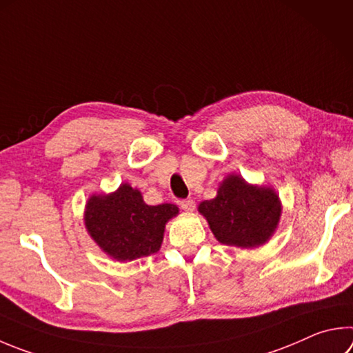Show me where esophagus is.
Masks as SVG:
<instances>
[{"label": "esophagus", "instance_id": "34e87169", "mask_svg": "<svg viewBox=\"0 0 353 353\" xmlns=\"http://www.w3.org/2000/svg\"><path fill=\"white\" fill-rule=\"evenodd\" d=\"M181 208L187 211V213H191L196 208V202L193 199H185V201H181Z\"/></svg>", "mask_w": 353, "mask_h": 353}]
</instances>
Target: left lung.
Returning <instances> with one entry per match:
<instances>
[{
  "label": "left lung",
  "mask_w": 353,
  "mask_h": 353,
  "mask_svg": "<svg viewBox=\"0 0 353 353\" xmlns=\"http://www.w3.org/2000/svg\"><path fill=\"white\" fill-rule=\"evenodd\" d=\"M197 211L223 245L250 250L270 241L279 225L283 203L273 187L228 174L219 183L216 197L199 203Z\"/></svg>",
  "instance_id": "obj_1"
}]
</instances>
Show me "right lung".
Masks as SVG:
<instances>
[{
	"label": "right lung",
	"mask_w": 353,
	"mask_h": 353,
	"mask_svg": "<svg viewBox=\"0 0 353 353\" xmlns=\"http://www.w3.org/2000/svg\"><path fill=\"white\" fill-rule=\"evenodd\" d=\"M177 214V205H148L137 188L121 183L112 193L89 197L83 221L101 252L126 262L157 253L165 225Z\"/></svg>",
	"instance_id": "1"
}]
</instances>
